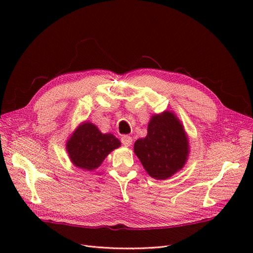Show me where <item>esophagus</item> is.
<instances>
[{
    "mask_svg": "<svg viewBox=\"0 0 253 253\" xmlns=\"http://www.w3.org/2000/svg\"><path fill=\"white\" fill-rule=\"evenodd\" d=\"M121 142L125 145V147H129V145H130L131 142H132V137L127 136V135H124V136L121 137Z\"/></svg>",
    "mask_w": 253,
    "mask_h": 253,
    "instance_id": "1",
    "label": "esophagus"
}]
</instances>
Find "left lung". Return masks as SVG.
<instances>
[{
    "mask_svg": "<svg viewBox=\"0 0 253 253\" xmlns=\"http://www.w3.org/2000/svg\"><path fill=\"white\" fill-rule=\"evenodd\" d=\"M134 153L148 173L156 179H167L187 161L189 142L174 114L155 115L148 126V135L137 139Z\"/></svg>",
    "mask_w": 253,
    "mask_h": 253,
    "instance_id": "left-lung-1",
    "label": "left lung"
}]
</instances>
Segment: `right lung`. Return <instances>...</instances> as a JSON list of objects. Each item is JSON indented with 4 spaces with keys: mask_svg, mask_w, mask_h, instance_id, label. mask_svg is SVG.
<instances>
[{
    "mask_svg": "<svg viewBox=\"0 0 253 253\" xmlns=\"http://www.w3.org/2000/svg\"><path fill=\"white\" fill-rule=\"evenodd\" d=\"M121 142L113 134H102L98 128L91 123L79 126L66 143V150L72 162L79 168L94 170L113 150Z\"/></svg>",
    "mask_w": 253,
    "mask_h": 253,
    "instance_id": "right-lung-1",
    "label": "right lung"
}]
</instances>
